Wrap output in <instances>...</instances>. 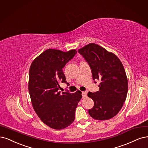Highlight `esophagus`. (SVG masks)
<instances>
[{"label":"esophagus","instance_id":"1","mask_svg":"<svg viewBox=\"0 0 148 148\" xmlns=\"http://www.w3.org/2000/svg\"><path fill=\"white\" fill-rule=\"evenodd\" d=\"M82 98H85L87 97V93L86 92H82Z\"/></svg>","mask_w":148,"mask_h":148}]
</instances>
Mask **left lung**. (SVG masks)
<instances>
[{
	"label": "left lung",
	"mask_w": 148,
	"mask_h": 148,
	"mask_svg": "<svg viewBox=\"0 0 148 148\" xmlns=\"http://www.w3.org/2000/svg\"><path fill=\"white\" fill-rule=\"evenodd\" d=\"M78 51L89 64L93 80L101 82L99 91L87 94L94 101L90 116L96 120L110 119L120 111L127 98L128 81L123 64L116 55L93 43Z\"/></svg>",
	"instance_id": "1"
}]
</instances>
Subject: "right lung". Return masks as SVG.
I'll use <instances>...</instances> for the list:
<instances>
[{"instance_id":"right-lung-1","label":"right lung","mask_w":148,"mask_h":148,"mask_svg":"<svg viewBox=\"0 0 148 148\" xmlns=\"http://www.w3.org/2000/svg\"><path fill=\"white\" fill-rule=\"evenodd\" d=\"M77 53L48 49L32 61L29 71V93L33 108L45 124L56 130L69 126L75 119V109L82 98L79 90L61 93L60 82H66L63 68Z\"/></svg>"}]
</instances>
